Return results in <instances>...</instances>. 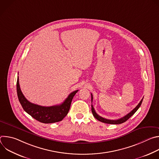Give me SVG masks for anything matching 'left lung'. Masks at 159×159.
<instances>
[{"instance_id":"1","label":"left lung","mask_w":159,"mask_h":159,"mask_svg":"<svg viewBox=\"0 0 159 159\" xmlns=\"http://www.w3.org/2000/svg\"><path fill=\"white\" fill-rule=\"evenodd\" d=\"M93 94H91V102H93ZM143 98H142V99L140 101V102H139V104L136 106L130 112H129L128 115H126V116H125L124 117L120 118V119H118V120H107V119H106V118H104L101 116H100L99 115H98L96 112L95 111V109L93 106V104L91 105V110H92V112H93V116H94V118L96 119H97L98 120H99V121L101 122H102V123H107V124H112V125H118V124H121L124 122H125L126 121H127L131 116H133L134 113L136 112V111H137L139 108L140 107L142 103V101H143Z\"/></svg>"}]
</instances>
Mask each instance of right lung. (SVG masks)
Segmentation results:
<instances>
[{
	"instance_id": "right-lung-1",
	"label": "right lung",
	"mask_w": 159,
	"mask_h": 159,
	"mask_svg": "<svg viewBox=\"0 0 159 159\" xmlns=\"http://www.w3.org/2000/svg\"><path fill=\"white\" fill-rule=\"evenodd\" d=\"M16 86L18 99L22 108L33 118L43 123H53L61 121L69 112L73 98L79 90L71 93L64 102L59 105L45 107L31 103L26 99L21 92L18 77Z\"/></svg>"
}]
</instances>
